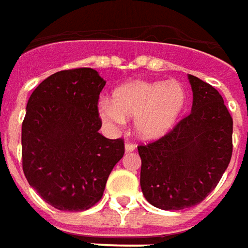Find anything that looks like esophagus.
<instances>
[{
    "label": "esophagus",
    "instance_id": "1",
    "mask_svg": "<svg viewBox=\"0 0 248 248\" xmlns=\"http://www.w3.org/2000/svg\"><path fill=\"white\" fill-rule=\"evenodd\" d=\"M136 149V145L133 143H127L125 144V152H132Z\"/></svg>",
    "mask_w": 248,
    "mask_h": 248
}]
</instances>
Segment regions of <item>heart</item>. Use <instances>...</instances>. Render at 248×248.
Wrapping results in <instances>:
<instances>
[{
    "label": "heart",
    "instance_id": "heart-1",
    "mask_svg": "<svg viewBox=\"0 0 248 248\" xmlns=\"http://www.w3.org/2000/svg\"><path fill=\"white\" fill-rule=\"evenodd\" d=\"M187 103L180 82L132 81L117 88L112 101L104 100L100 113L112 125L135 119V129L144 139H157L170 132L183 113Z\"/></svg>",
    "mask_w": 248,
    "mask_h": 248
}]
</instances>
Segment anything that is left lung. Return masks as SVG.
I'll return each mask as SVG.
<instances>
[{"mask_svg":"<svg viewBox=\"0 0 248 248\" xmlns=\"http://www.w3.org/2000/svg\"><path fill=\"white\" fill-rule=\"evenodd\" d=\"M192 109L163 138L139 145L145 199L167 211L199 204L227 170L232 155V117L210 84L188 75Z\"/></svg>","mask_w":248,"mask_h":248,"instance_id":"obj_1","label":"left lung"}]
</instances>
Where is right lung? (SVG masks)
I'll list each match as a JSON object with an SVG mask.
<instances>
[{"mask_svg": "<svg viewBox=\"0 0 248 248\" xmlns=\"http://www.w3.org/2000/svg\"><path fill=\"white\" fill-rule=\"evenodd\" d=\"M105 80L92 68L53 73L33 91L22 121V170L28 183L61 211H84L103 198L123 139L99 129Z\"/></svg>", "mask_w": 248, "mask_h": 248, "instance_id": "obj_1", "label": "right lung"}]
</instances>
